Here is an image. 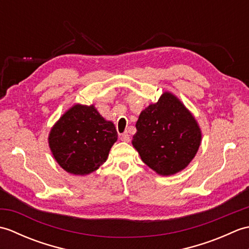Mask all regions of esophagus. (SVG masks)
Here are the masks:
<instances>
[{"label": "esophagus", "mask_w": 249, "mask_h": 249, "mask_svg": "<svg viewBox=\"0 0 249 249\" xmlns=\"http://www.w3.org/2000/svg\"><path fill=\"white\" fill-rule=\"evenodd\" d=\"M120 139L122 141H124V142H129L130 141V137H129L128 133H126V131H125V133L120 135Z\"/></svg>", "instance_id": "34e87169"}]
</instances>
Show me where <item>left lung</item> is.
Here are the masks:
<instances>
[{
    "label": "left lung",
    "instance_id": "1",
    "mask_svg": "<svg viewBox=\"0 0 249 249\" xmlns=\"http://www.w3.org/2000/svg\"><path fill=\"white\" fill-rule=\"evenodd\" d=\"M133 145L145 165L160 176L183 170L197 153L201 130L189 111L171 93L142 111Z\"/></svg>",
    "mask_w": 249,
    "mask_h": 249
}]
</instances>
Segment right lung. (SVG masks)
I'll use <instances>...</instances> for the list:
<instances>
[{
    "mask_svg": "<svg viewBox=\"0 0 249 249\" xmlns=\"http://www.w3.org/2000/svg\"><path fill=\"white\" fill-rule=\"evenodd\" d=\"M118 140L112 122L106 121L94 106L75 105L52 127L49 145L57 163L65 171L84 176L107 160Z\"/></svg>",
    "mask_w": 249,
    "mask_h": 249,
    "instance_id": "obj_1",
    "label": "right lung"
}]
</instances>
